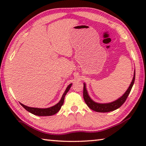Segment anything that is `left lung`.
Here are the masks:
<instances>
[{"label": "left lung", "mask_w": 146, "mask_h": 146, "mask_svg": "<svg viewBox=\"0 0 146 146\" xmlns=\"http://www.w3.org/2000/svg\"><path fill=\"white\" fill-rule=\"evenodd\" d=\"M135 81V72L134 75H133V78L132 81L129 85L128 89L127 90V91L125 92L124 94H123L121 98H119V99H117V100H115L113 102L108 103V104H98L95 102L93 100H92V99L90 98V96L88 94L87 90L86 89V85L85 84H84V89H83V96L84 100L86 104L92 110L97 111V112H109V111H113L119 108L123 103L125 102V101L126 100L127 96H128L129 94L130 93V91L132 88L133 83Z\"/></svg>", "instance_id": "1"}]
</instances>
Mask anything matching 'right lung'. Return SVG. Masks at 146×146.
<instances>
[{"mask_svg": "<svg viewBox=\"0 0 146 146\" xmlns=\"http://www.w3.org/2000/svg\"><path fill=\"white\" fill-rule=\"evenodd\" d=\"M72 86V84L68 85V86L67 87V88L66 89V90L62 95V97L60 100V101L57 104L54 106L52 107L48 108H31L28 107L27 106L21 104L22 106H23L25 110H27L28 111L33 113L34 115H39V116H48V115H52L55 113H56L60 110L62 106L63 105L64 102V98L66 94V93L69 91L70 88Z\"/></svg>", "mask_w": 146, "mask_h": 146, "instance_id": "right-lung-1", "label": "right lung"}]
</instances>
